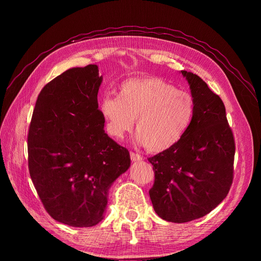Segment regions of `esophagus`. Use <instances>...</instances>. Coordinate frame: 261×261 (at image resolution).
<instances>
[{
    "mask_svg": "<svg viewBox=\"0 0 261 261\" xmlns=\"http://www.w3.org/2000/svg\"><path fill=\"white\" fill-rule=\"evenodd\" d=\"M130 156H131L132 162H140L143 160V158L140 154L135 153V152H130Z\"/></svg>",
    "mask_w": 261,
    "mask_h": 261,
    "instance_id": "esophagus-1",
    "label": "esophagus"
}]
</instances>
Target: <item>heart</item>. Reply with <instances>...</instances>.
Returning <instances> with one entry per match:
<instances>
[{
    "mask_svg": "<svg viewBox=\"0 0 261 261\" xmlns=\"http://www.w3.org/2000/svg\"><path fill=\"white\" fill-rule=\"evenodd\" d=\"M99 108L110 135L121 139L138 118V141L159 153L184 138L195 117L196 99L162 78L142 77L122 82L119 97L105 96Z\"/></svg>",
    "mask_w": 261,
    "mask_h": 261,
    "instance_id": "b5f03b06",
    "label": "heart"
}]
</instances>
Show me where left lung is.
I'll use <instances>...</instances> for the list:
<instances>
[{
	"instance_id": "1",
	"label": "left lung",
	"mask_w": 261,
	"mask_h": 261,
	"mask_svg": "<svg viewBox=\"0 0 261 261\" xmlns=\"http://www.w3.org/2000/svg\"><path fill=\"white\" fill-rule=\"evenodd\" d=\"M182 74L196 99L194 120L175 146L148 159L154 171L153 208L174 223L196 220L223 201L234 179L236 149L222 99L198 75Z\"/></svg>"
}]
</instances>
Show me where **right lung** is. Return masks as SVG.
Wrapping results in <instances>:
<instances>
[{
	"label": "right lung",
	"mask_w": 261,
	"mask_h": 261,
	"mask_svg": "<svg viewBox=\"0 0 261 261\" xmlns=\"http://www.w3.org/2000/svg\"><path fill=\"white\" fill-rule=\"evenodd\" d=\"M98 66L74 67L41 90L27 135L29 169L48 215L61 223H99L108 190L130 167L128 149L105 133Z\"/></svg>",
	"instance_id": "1"
}]
</instances>
